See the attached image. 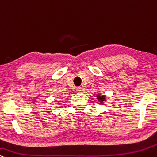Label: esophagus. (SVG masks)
I'll return each instance as SVG.
<instances>
[{
  "label": "esophagus",
  "instance_id": "1",
  "mask_svg": "<svg viewBox=\"0 0 157 157\" xmlns=\"http://www.w3.org/2000/svg\"><path fill=\"white\" fill-rule=\"evenodd\" d=\"M75 91H76L77 93H82L84 90H83L82 87H76V89H75Z\"/></svg>",
  "mask_w": 157,
  "mask_h": 157
}]
</instances>
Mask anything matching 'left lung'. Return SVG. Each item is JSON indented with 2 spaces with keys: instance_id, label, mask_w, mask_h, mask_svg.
<instances>
[{
  "instance_id": "left-lung-1",
  "label": "left lung",
  "mask_w": 157,
  "mask_h": 157,
  "mask_svg": "<svg viewBox=\"0 0 157 157\" xmlns=\"http://www.w3.org/2000/svg\"><path fill=\"white\" fill-rule=\"evenodd\" d=\"M97 98L98 99V101H100V102H103V101H104V96H100L99 95H98L97 96Z\"/></svg>"
}]
</instances>
